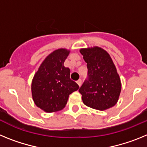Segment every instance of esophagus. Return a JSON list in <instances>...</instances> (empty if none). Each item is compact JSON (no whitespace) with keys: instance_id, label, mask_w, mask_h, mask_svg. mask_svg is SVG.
Segmentation results:
<instances>
[{"instance_id":"esophagus-1","label":"esophagus","mask_w":147,"mask_h":147,"mask_svg":"<svg viewBox=\"0 0 147 147\" xmlns=\"http://www.w3.org/2000/svg\"><path fill=\"white\" fill-rule=\"evenodd\" d=\"M76 82H77V84H78V85H79V86H81V85H82V80H81V79H80V80H78Z\"/></svg>"}]
</instances>
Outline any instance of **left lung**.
<instances>
[{"mask_svg":"<svg viewBox=\"0 0 147 147\" xmlns=\"http://www.w3.org/2000/svg\"><path fill=\"white\" fill-rule=\"evenodd\" d=\"M80 53L88 67V77L79 89L83 103L98 110L113 107L119 99L121 85L109 54L98 47L82 49Z\"/></svg>","mask_w":147,"mask_h":147,"instance_id":"obj_1","label":"left lung"}]
</instances>
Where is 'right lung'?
<instances>
[{"instance_id":"add662e5","label":"right lung","mask_w":147,"mask_h":147,"mask_svg":"<svg viewBox=\"0 0 147 147\" xmlns=\"http://www.w3.org/2000/svg\"><path fill=\"white\" fill-rule=\"evenodd\" d=\"M69 51L58 49L49 54L35 74L32 93L35 105L47 113L63 109L68 96L79 89L70 78V69L64 67Z\"/></svg>"}]
</instances>
